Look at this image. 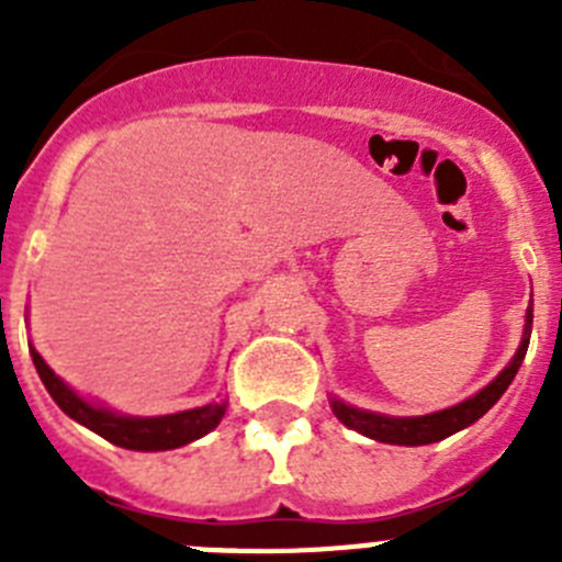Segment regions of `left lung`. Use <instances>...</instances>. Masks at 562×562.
Segmentation results:
<instances>
[{
    "mask_svg": "<svg viewBox=\"0 0 562 562\" xmlns=\"http://www.w3.org/2000/svg\"><path fill=\"white\" fill-rule=\"evenodd\" d=\"M529 337H532V304L526 310L524 337H520V346L518 351H515L513 360H509V366H506L486 389H481L479 394L459 402L453 408L436 411V414L428 416H382L371 414V411H360L355 408V405H346V402L340 400H331V411H335V416L346 425V428L369 436V439L385 441V445H405V448L434 445V441L448 439V436L470 428L473 422H479L486 411L493 408L495 402L501 400V394L509 389V382L515 380V374H518L520 362H524L526 357V349H529Z\"/></svg>",
    "mask_w": 562,
    "mask_h": 562,
    "instance_id": "1",
    "label": "left lung"
}]
</instances>
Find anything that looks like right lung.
Instances as JSON below:
<instances>
[{
  "mask_svg": "<svg viewBox=\"0 0 562 562\" xmlns=\"http://www.w3.org/2000/svg\"><path fill=\"white\" fill-rule=\"evenodd\" d=\"M30 355H33V366H36L38 376H42L44 389H47L49 396L56 400L58 408H61L69 419L81 422L83 428L95 430L98 436H103V439L117 445V448L143 450V453L182 448L188 441L211 434V430L222 422V416H225L227 402H211V405H202V408L180 411V414L168 416L114 414V411L98 408V405L87 402L83 396H78L61 376H56V371L49 369L36 349H30Z\"/></svg>",
  "mask_w": 562,
  "mask_h": 562,
  "instance_id": "right-lung-1",
  "label": "right lung"
}]
</instances>
